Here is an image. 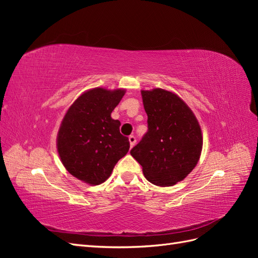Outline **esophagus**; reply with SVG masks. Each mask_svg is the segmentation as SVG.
Wrapping results in <instances>:
<instances>
[{
	"instance_id": "esophagus-1",
	"label": "esophagus",
	"mask_w": 258,
	"mask_h": 258,
	"mask_svg": "<svg viewBox=\"0 0 258 258\" xmlns=\"http://www.w3.org/2000/svg\"><path fill=\"white\" fill-rule=\"evenodd\" d=\"M137 142V139L135 136H130L129 137V143H130V147H134L135 144Z\"/></svg>"
}]
</instances>
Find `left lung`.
Returning a JSON list of instances; mask_svg holds the SVG:
<instances>
[{
  "mask_svg": "<svg viewBox=\"0 0 258 258\" xmlns=\"http://www.w3.org/2000/svg\"><path fill=\"white\" fill-rule=\"evenodd\" d=\"M147 132L130 151L147 181L171 186L196 167L202 150L199 122L190 108L165 89L142 90Z\"/></svg>",
  "mask_w": 258,
  "mask_h": 258,
  "instance_id": "left-lung-1",
  "label": "left lung"
}]
</instances>
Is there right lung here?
I'll list each match as a JSON object with an SVG mask.
<instances>
[{"instance_id": "add662e5", "label": "right lung", "mask_w": 258, "mask_h": 258, "mask_svg": "<svg viewBox=\"0 0 258 258\" xmlns=\"http://www.w3.org/2000/svg\"><path fill=\"white\" fill-rule=\"evenodd\" d=\"M123 89L95 88L70 106L57 137L60 159L76 178L91 185L103 183L129 151V139L120 134V121L111 117Z\"/></svg>"}]
</instances>
